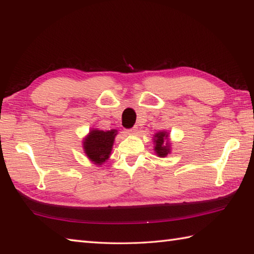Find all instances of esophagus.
<instances>
[{"mask_svg":"<svg viewBox=\"0 0 254 254\" xmlns=\"http://www.w3.org/2000/svg\"><path fill=\"white\" fill-rule=\"evenodd\" d=\"M136 131H137V127H132V128H127L126 132L127 133V134H135Z\"/></svg>","mask_w":254,"mask_h":254,"instance_id":"esophagus-1","label":"esophagus"}]
</instances>
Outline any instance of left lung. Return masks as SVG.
<instances>
[{"label": "left lung", "instance_id": "left-lung-1", "mask_svg": "<svg viewBox=\"0 0 254 254\" xmlns=\"http://www.w3.org/2000/svg\"><path fill=\"white\" fill-rule=\"evenodd\" d=\"M169 134L167 132H159L154 135V151L160 158H164L170 153V143L168 141Z\"/></svg>", "mask_w": 254, "mask_h": 254}]
</instances>
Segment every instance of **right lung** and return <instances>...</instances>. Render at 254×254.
Wrapping results in <instances>:
<instances>
[{"mask_svg":"<svg viewBox=\"0 0 254 254\" xmlns=\"http://www.w3.org/2000/svg\"><path fill=\"white\" fill-rule=\"evenodd\" d=\"M117 130L102 131L92 128L89 135L83 140V149L92 162L101 165L109 159L111 154L114 137L118 134Z\"/></svg>","mask_w":254,"mask_h":254,"instance_id":"add662e5","label":"right lung"}]
</instances>
